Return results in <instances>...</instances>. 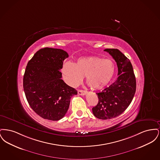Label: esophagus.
<instances>
[{
	"label": "esophagus",
	"instance_id": "obj_1",
	"mask_svg": "<svg viewBox=\"0 0 160 160\" xmlns=\"http://www.w3.org/2000/svg\"><path fill=\"white\" fill-rule=\"evenodd\" d=\"M86 93V91L83 90H78V94L80 95H84Z\"/></svg>",
	"mask_w": 160,
	"mask_h": 160
}]
</instances>
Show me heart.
<instances>
[{
  "mask_svg": "<svg viewBox=\"0 0 160 160\" xmlns=\"http://www.w3.org/2000/svg\"><path fill=\"white\" fill-rule=\"evenodd\" d=\"M65 80L76 87L84 77L93 89H101L110 83L114 76L115 67L113 61L98 56H89L78 59L76 63H65L62 69Z\"/></svg>",
  "mask_w": 160,
  "mask_h": 160,
  "instance_id": "heart-1",
  "label": "heart"
}]
</instances>
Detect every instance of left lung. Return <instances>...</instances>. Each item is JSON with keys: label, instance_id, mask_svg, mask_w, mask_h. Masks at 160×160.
Here are the masks:
<instances>
[{"label": "left lung", "instance_id": "1", "mask_svg": "<svg viewBox=\"0 0 160 160\" xmlns=\"http://www.w3.org/2000/svg\"><path fill=\"white\" fill-rule=\"evenodd\" d=\"M104 51L116 61L119 76L109 87L97 93L98 102L92 112L96 118L106 120L119 116L129 106L136 90V80L131 62L122 52L114 48Z\"/></svg>", "mask_w": 160, "mask_h": 160}]
</instances>
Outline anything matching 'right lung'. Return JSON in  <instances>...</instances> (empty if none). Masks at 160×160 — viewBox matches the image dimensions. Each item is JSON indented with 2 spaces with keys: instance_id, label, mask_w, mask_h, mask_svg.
Returning <instances> with one entry per match:
<instances>
[{
  "instance_id": "1",
  "label": "right lung",
  "mask_w": 160,
  "mask_h": 160,
  "mask_svg": "<svg viewBox=\"0 0 160 160\" xmlns=\"http://www.w3.org/2000/svg\"><path fill=\"white\" fill-rule=\"evenodd\" d=\"M65 51L46 47L40 49L28 62L23 77V89L32 110L41 118L59 121L68 110L70 99L76 90L62 78Z\"/></svg>"
}]
</instances>
